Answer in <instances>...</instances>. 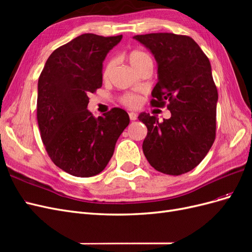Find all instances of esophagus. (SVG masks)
<instances>
[{
	"mask_svg": "<svg viewBox=\"0 0 252 252\" xmlns=\"http://www.w3.org/2000/svg\"><path fill=\"white\" fill-rule=\"evenodd\" d=\"M129 118H130L131 121H135L136 119H138V114H136L135 112H129Z\"/></svg>",
	"mask_w": 252,
	"mask_h": 252,
	"instance_id": "34e87169",
	"label": "esophagus"
}]
</instances>
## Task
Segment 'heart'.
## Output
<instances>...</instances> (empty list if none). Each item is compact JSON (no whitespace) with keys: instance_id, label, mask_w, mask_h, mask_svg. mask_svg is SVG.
<instances>
[{"instance_id":"heart-1","label":"heart","mask_w":252,"mask_h":252,"mask_svg":"<svg viewBox=\"0 0 252 252\" xmlns=\"http://www.w3.org/2000/svg\"><path fill=\"white\" fill-rule=\"evenodd\" d=\"M127 58H128L129 63H130L134 68H136L141 63H143L145 60L150 59V57L147 55V53H145L144 51H141V50L130 51L128 53ZM112 70H113V61L110 60L104 66L103 73H102L103 80L105 81L108 80ZM141 101H142L141 95L133 93H126L120 96L121 104L126 106L128 108H136L141 104Z\"/></svg>"}]
</instances>
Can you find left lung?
<instances>
[{
	"mask_svg": "<svg viewBox=\"0 0 252 252\" xmlns=\"http://www.w3.org/2000/svg\"><path fill=\"white\" fill-rule=\"evenodd\" d=\"M133 37L158 62V82L152 90L151 106L167 105L171 112L162 123L156 116L140 114L148 130L143 152L159 172L186 173L202 162L216 139L218 89L210 62L188 35L158 32Z\"/></svg>",
	"mask_w": 252,
	"mask_h": 252,
	"instance_id": "1",
	"label": "left lung"
}]
</instances>
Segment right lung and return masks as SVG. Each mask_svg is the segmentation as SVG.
Wrapping results in <instances>:
<instances>
[{
	"instance_id": "obj_1",
	"label": "right lung",
	"mask_w": 252,
	"mask_h": 252,
	"mask_svg": "<svg viewBox=\"0 0 252 252\" xmlns=\"http://www.w3.org/2000/svg\"><path fill=\"white\" fill-rule=\"evenodd\" d=\"M123 35L84 33L53 51L37 82L36 119L51 161L74 177L100 173L111 158L128 113L112 108L94 118L89 94L102 87L103 61Z\"/></svg>"
}]
</instances>
